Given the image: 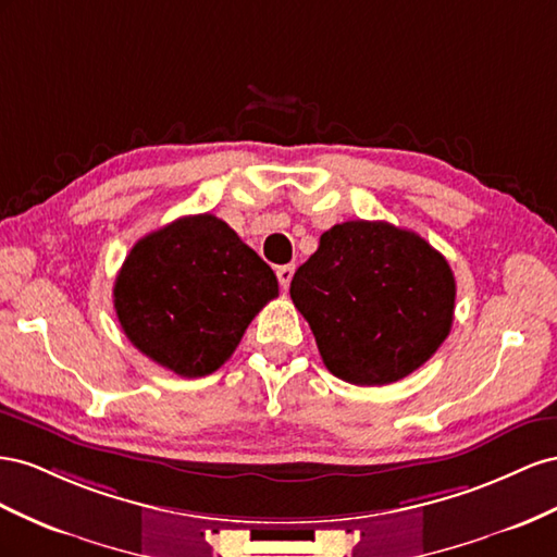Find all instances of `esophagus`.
Returning <instances> with one entry per match:
<instances>
[{
	"instance_id": "1",
	"label": "esophagus",
	"mask_w": 557,
	"mask_h": 557,
	"mask_svg": "<svg viewBox=\"0 0 557 557\" xmlns=\"http://www.w3.org/2000/svg\"><path fill=\"white\" fill-rule=\"evenodd\" d=\"M275 273H277V280H280V287L282 289H289L292 277H294V265L292 263L289 265H280Z\"/></svg>"
}]
</instances>
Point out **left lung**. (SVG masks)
Wrapping results in <instances>:
<instances>
[{"mask_svg": "<svg viewBox=\"0 0 557 557\" xmlns=\"http://www.w3.org/2000/svg\"><path fill=\"white\" fill-rule=\"evenodd\" d=\"M326 369L352 385L410 375L448 338L455 277L443 253L387 221H345L289 287Z\"/></svg>", "mask_w": 557, "mask_h": 557, "instance_id": "1", "label": "left lung"}]
</instances>
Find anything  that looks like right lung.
Returning <instances> with one entry per match:
<instances>
[{
	"label": "right lung",
	"mask_w": 557,
	"mask_h": 557,
	"mask_svg": "<svg viewBox=\"0 0 557 557\" xmlns=\"http://www.w3.org/2000/svg\"><path fill=\"white\" fill-rule=\"evenodd\" d=\"M277 277L214 214L182 216L135 243L114 282V308L128 341L182 377L214 373Z\"/></svg>",
	"instance_id": "obj_1"
}]
</instances>
